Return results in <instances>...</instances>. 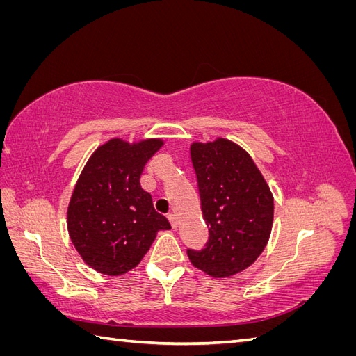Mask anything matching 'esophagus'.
<instances>
[{
	"label": "esophagus",
	"mask_w": 356,
	"mask_h": 356,
	"mask_svg": "<svg viewBox=\"0 0 356 356\" xmlns=\"http://www.w3.org/2000/svg\"><path fill=\"white\" fill-rule=\"evenodd\" d=\"M168 218H169V221H170V224H172V227L177 229V227H178V218H177V215H175V213H169Z\"/></svg>",
	"instance_id": "34e87169"
}]
</instances>
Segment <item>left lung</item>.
Returning <instances> with one entry per match:
<instances>
[{
    "instance_id": "1",
    "label": "left lung",
    "mask_w": 356,
    "mask_h": 356,
    "mask_svg": "<svg viewBox=\"0 0 356 356\" xmlns=\"http://www.w3.org/2000/svg\"><path fill=\"white\" fill-rule=\"evenodd\" d=\"M190 156L209 241L202 251L188 250V258L212 277L234 276L260 257L270 238V187L246 149L230 139L193 143Z\"/></svg>"
}]
</instances>
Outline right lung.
<instances>
[{"mask_svg": "<svg viewBox=\"0 0 356 356\" xmlns=\"http://www.w3.org/2000/svg\"><path fill=\"white\" fill-rule=\"evenodd\" d=\"M163 139L127 143L111 138L84 165L67 211L68 233L83 261L106 276H120L136 267L157 232L169 230L156 212L139 178Z\"/></svg>", "mask_w": 356, "mask_h": 356, "instance_id": "1", "label": "right lung"}]
</instances>
